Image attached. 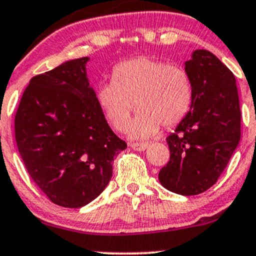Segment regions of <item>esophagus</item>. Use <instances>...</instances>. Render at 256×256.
<instances>
[{
    "mask_svg": "<svg viewBox=\"0 0 256 256\" xmlns=\"http://www.w3.org/2000/svg\"><path fill=\"white\" fill-rule=\"evenodd\" d=\"M130 147L137 152H142L148 147V143H131Z\"/></svg>",
    "mask_w": 256,
    "mask_h": 256,
    "instance_id": "1",
    "label": "esophagus"
}]
</instances>
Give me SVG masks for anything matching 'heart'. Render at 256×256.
Returning <instances> with one entry per match:
<instances>
[{
    "instance_id": "obj_1",
    "label": "heart",
    "mask_w": 256,
    "mask_h": 256,
    "mask_svg": "<svg viewBox=\"0 0 256 256\" xmlns=\"http://www.w3.org/2000/svg\"><path fill=\"white\" fill-rule=\"evenodd\" d=\"M97 102L114 128L122 131L134 110L128 132L132 138H147L160 125L172 128L184 120L192 104L190 78L182 68L147 57L120 63L112 81L96 92Z\"/></svg>"
}]
</instances>
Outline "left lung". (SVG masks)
I'll return each instance as SVG.
<instances>
[{
	"label": "left lung",
	"mask_w": 256,
	"mask_h": 256,
	"mask_svg": "<svg viewBox=\"0 0 256 256\" xmlns=\"http://www.w3.org/2000/svg\"><path fill=\"white\" fill-rule=\"evenodd\" d=\"M193 88L192 104L166 138L170 160L159 172L166 190L182 196L206 192L222 174L240 140L236 78L206 50L184 63Z\"/></svg>",
	"instance_id": "1"
}]
</instances>
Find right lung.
<instances>
[{
	"mask_svg": "<svg viewBox=\"0 0 256 256\" xmlns=\"http://www.w3.org/2000/svg\"><path fill=\"white\" fill-rule=\"evenodd\" d=\"M88 57L34 76L16 114V141L30 178L57 206L81 208L108 186L128 147L106 122L90 86Z\"/></svg>",
	"mask_w": 256,
	"mask_h": 256,
	"instance_id": "right-lung-1",
	"label": "right lung"
}]
</instances>
